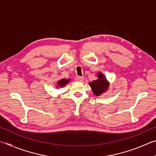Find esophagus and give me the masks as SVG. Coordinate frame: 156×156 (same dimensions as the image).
I'll use <instances>...</instances> for the list:
<instances>
[{
	"mask_svg": "<svg viewBox=\"0 0 156 156\" xmlns=\"http://www.w3.org/2000/svg\"><path fill=\"white\" fill-rule=\"evenodd\" d=\"M83 80H84V77H83V76H78V77L76 78V81H78V82H83Z\"/></svg>",
	"mask_w": 156,
	"mask_h": 156,
	"instance_id": "34e87169",
	"label": "esophagus"
}]
</instances>
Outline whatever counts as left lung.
Instances as JSON below:
<instances>
[{"label":"left lung","mask_w":156,"mask_h":156,"mask_svg":"<svg viewBox=\"0 0 156 156\" xmlns=\"http://www.w3.org/2000/svg\"><path fill=\"white\" fill-rule=\"evenodd\" d=\"M98 78L97 80L90 82L89 84L91 87L94 95L98 96L107 90L109 86V83L101 72L98 73Z\"/></svg>","instance_id":"left-lung-1"}]
</instances>
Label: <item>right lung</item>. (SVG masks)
<instances>
[{
  "label": "right lung",
  "mask_w": 156,
  "mask_h": 156,
  "mask_svg": "<svg viewBox=\"0 0 156 156\" xmlns=\"http://www.w3.org/2000/svg\"><path fill=\"white\" fill-rule=\"evenodd\" d=\"M69 82V79H66V78L61 79V80H60L59 81L57 82V87H62L65 86Z\"/></svg>",
  "instance_id": "obj_1"
}]
</instances>
